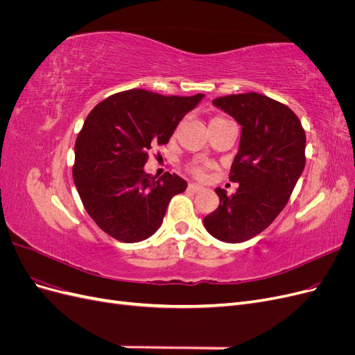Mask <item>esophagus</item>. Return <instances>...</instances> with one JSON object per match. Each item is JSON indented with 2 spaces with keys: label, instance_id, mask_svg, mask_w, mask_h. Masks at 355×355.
<instances>
[{
  "label": "esophagus",
  "instance_id": "1",
  "mask_svg": "<svg viewBox=\"0 0 355 355\" xmlns=\"http://www.w3.org/2000/svg\"><path fill=\"white\" fill-rule=\"evenodd\" d=\"M192 192H200V191H202L204 188L201 187V185H198V184H189V187H188Z\"/></svg>",
  "mask_w": 355,
  "mask_h": 355
}]
</instances>
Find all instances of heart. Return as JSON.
<instances>
[{
	"instance_id": "b5f03b06",
	"label": "heart",
	"mask_w": 355,
	"mask_h": 355,
	"mask_svg": "<svg viewBox=\"0 0 355 355\" xmlns=\"http://www.w3.org/2000/svg\"><path fill=\"white\" fill-rule=\"evenodd\" d=\"M214 120H220V118H213L211 121H214ZM191 171H192V173H194L196 176H202V175H204V168L200 167V166H192V167H191Z\"/></svg>"
}]
</instances>
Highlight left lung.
I'll list each match as a JSON object with an SVG mask.
<instances>
[{
    "label": "left lung",
    "mask_w": 355,
    "mask_h": 355,
    "mask_svg": "<svg viewBox=\"0 0 355 355\" xmlns=\"http://www.w3.org/2000/svg\"><path fill=\"white\" fill-rule=\"evenodd\" d=\"M213 105L241 125L230 173L239 189L228 196L216 188L219 207L202 222L214 239L243 243L270 227L284 209L305 167L306 137L296 114L268 96L231 94Z\"/></svg>",
    "instance_id": "1"
}]
</instances>
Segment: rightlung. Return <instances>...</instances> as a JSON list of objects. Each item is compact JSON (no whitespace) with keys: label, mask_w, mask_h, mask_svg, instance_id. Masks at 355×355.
I'll use <instances>...</instances> for the list:
<instances>
[{"label":"right lung","mask_w":355,"mask_h":355,"mask_svg":"<svg viewBox=\"0 0 355 355\" xmlns=\"http://www.w3.org/2000/svg\"><path fill=\"white\" fill-rule=\"evenodd\" d=\"M202 98L135 89L110 96L85 118L75 142L73 184L90 218L115 240L151 237L171 197L187 189L178 175L157 180L144 166L151 146L166 145Z\"/></svg>","instance_id":"right-lung-1"}]
</instances>
